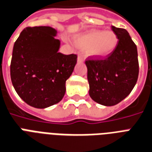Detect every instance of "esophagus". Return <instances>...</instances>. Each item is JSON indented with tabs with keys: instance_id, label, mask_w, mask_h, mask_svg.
I'll return each instance as SVG.
<instances>
[{
	"instance_id": "1",
	"label": "esophagus",
	"mask_w": 152,
	"mask_h": 152,
	"mask_svg": "<svg viewBox=\"0 0 152 152\" xmlns=\"http://www.w3.org/2000/svg\"><path fill=\"white\" fill-rule=\"evenodd\" d=\"M77 62H78V63H82V62H84V56H83L82 54H79V55H78Z\"/></svg>"
}]
</instances>
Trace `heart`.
Segmentation results:
<instances>
[{
	"label": "heart",
	"mask_w": 152,
	"mask_h": 152,
	"mask_svg": "<svg viewBox=\"0 0 152 152\" xmlns=\"http://www.w3.org/2000/svg\"><path fill=\"white\" fill-rule=\"evenodd\" d=\"M75 43L78 48L87 50L89 55L95 58H104L113 52L116 49L118 39L113 31H89L77 36Z\"/></svg>",
	"instance_id": "obj_1"
}]
</instances>
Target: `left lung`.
Returning a JSON list of instances; mask_svg holds the SVG:
<instances>
[{
  "instance_id": "1",
  "label": "left lung",
  "mask_w": 152,
  "mask_h": 152,
  "mask_svg": "<svg viewBox=\"0 0 152 152\" xmlns=\"http://www.w3.org/2000/svg\"><path fill=\"white\" fill-rule=\"evenodd\" d=\"M118 43L105 58L94 56L86 60L90 97L98 104L112 106L132 92L139 75L137 48L124 28L111 27Z\"/></svg>"
}]
</instances>
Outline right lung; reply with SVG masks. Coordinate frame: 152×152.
<instances>
[{"instance_id":"right-lung-1","label":"right lung","mask_w":152,"mask_h":152,"mask_svg":"<svg viewBox=\"0 0 152 152\" xmlns=\"http://www.w3.org/2000/svg\"><path fill=\"white\" fill-rule=\"evenodd\" d=\"M51 27H28L14 43L10 65L12 83L27 104L44 109L57 104L66 92V81L77 55L58 52L60 41Z\"/></svg>"}]
</instances>
